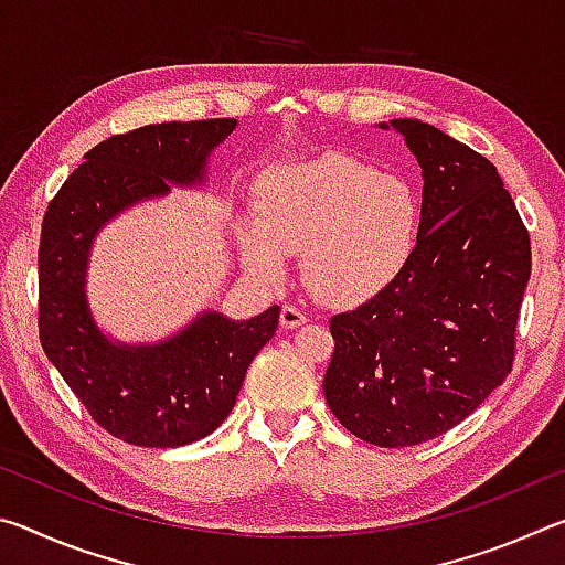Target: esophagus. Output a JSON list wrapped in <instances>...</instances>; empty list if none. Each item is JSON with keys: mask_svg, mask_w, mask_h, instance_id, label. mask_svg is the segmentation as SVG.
Instances as JSON below:
<instances>
[{"mask_svg": "<svg viewBox=\"0 0 565 565\" xmlns=\"http://www.w3.org/2000/svg\"><path fill=\"white\" fill-rule=\"evenodd\" d=\"M279 319H281V329H296V327H301V323L309 321V317H306V311L296 309V306H291V303L284 306Z\"/></svg>", "mask_w": 565, "mask_h": 565, "instance_id": "34e87169", "label": "esophagus"}]
</instances>
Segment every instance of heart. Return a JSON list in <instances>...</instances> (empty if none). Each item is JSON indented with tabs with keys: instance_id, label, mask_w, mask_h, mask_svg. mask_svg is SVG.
Segmentation results:
<instances>
[{
	"instance_id": "b5f03b06",
	"label": "heart",
	"mask_w": 565,
	"mask_h": 565,
	"mask_svg": "<svg viewBox=\"0 0 565 565\" xmlns=\"http://www.w3.org/2000/svg\"><path fill=\"white\" fill-rule=\"evenodd\" d=\"M254 212L238 226L248 269L276 281L286 254L301 252L306 286L333 306L386 291L414 256L420 222L408 181L339 151L264 169Z\"/></svg>"
}]
</instances>
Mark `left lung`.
<instances>
[{
	"instance_id": "1",
	"label": "left lung",
	"mask_w": 565,
	"mask_h": 565,
	"mask_svg": "<svg viewBox=\"0 0 565 565\" xmlns=\"http://www.w3.org/2000/svg\"><path fill=\"white\" fill-rule=\"evenodd\" d=\"M379 129L420 167L418 238L386 291L331 319L323 396L361 441L401 448L461 424L511 374L531 242L489 159L418 119Z\"/></svg>"
}]
</instances>
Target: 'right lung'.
Listing matches in <instances>:
<instances>
[{
	"mask_svg": "<svg viewBox=\"0 0 565 565\" xmlns=\"http://www.w3.org/2000/svg\"><path fill=\"white\" fill-rule=\"evenodd\" d=\"M236 119L164 121L117 134L84 154L46 209L40 244V339L92 418L121 441L177 448L222 426L248 363L279 327V306L234 321L202 309L159 341H121L89 303L97 236L129 209L177 189H204L212 154Z\"/></svg>",
	"mask_w": 565,
	"mask_h": 565,
	"instance_id": "add662e5",
	"label": "right lung"
}]
</instances>
